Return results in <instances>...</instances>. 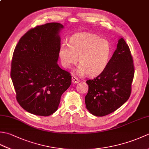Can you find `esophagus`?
Instances as JSON below:
<instances>
[{
    "mask_svg": "<svg viewBox=\"0 0 149 149\" xmlns=\"http://www.w3.org/2000/svg\"><path fill=\"white\" fill-rule=\"evenodd\" d=\"M79 80L78 79V78H77L75 76H73V77H72V83H74V84L77 83L78 82H79Z\"/></svg>",
    "mask_w": 149,
    "mask_h": 149,
    "instance_id": "obj_1",
    "label": "esophagus"
}]
</instances>
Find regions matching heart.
Masks as SVG:
<instances>
[{
    "instance_id": "obj_1",
    "label": "heart",
    "mask_w": 149,
    "mask_h": 149,
    "mask_svg": "<svg viewBox=\"0 0 149 149\" xmlns=\"http://www.w3.org/2000/svg\"><path fill=\"white\" fill-rule=\"evenodd\" d=\"M111 54V45L106 39L96 34L85 33L79 34L60 47L59 58L63 67L70 68L78 61L80 66L77 74L90 76L101 74L107 65Z\"/></svg>"
}]
</instances>
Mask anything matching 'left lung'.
Returning a JSON list of instances; mask_svg holds the SVG:
<instances>
[{
	"label": "left lung",
	"mask_w": 149,
	"mask_h": 149,
	"mask_svg": "<svg viewBox=\"0 0 149 149\" xmlns=\"http://www.w3.org/2000/svg\"><path fill=\"white\" fill-rule=\"evenodd\" d=\"M134 75L130 49L121 38L105 70L93 79L86 81L87 109L95 116H104L118 109L131 95Z\"/></svg>",
	"instance_id": "left-lung-1"
}]
</instances>
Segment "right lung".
I'll use <instances>...</instances> for the list:
<instances>
[{
  "label": "right lung",
  "mask_w": 149,
  "mask_h": 149,
  "mask_svg": "<svg viewBox=\"0 0 149 149\" xmlns=\"http://www.w3.org/2000/svg\"><path fill=\"white\" fill-rule=\"evenodd\" d=\"M62 28L57 22L32 28L21 37L13 54L11 77L17 100L34 115L54 113L72 83L70 74L57 63Z\"/></svg>",
  "instance_id": "obj_1"
}]
</instances>
